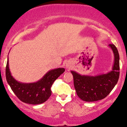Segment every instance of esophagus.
Instances as JSON below:
<instances>
[{
	"label": "esophagus",
	"mask_w": 127,
	"mask_h": 127,
	"mask_svg": "<svg viewBox=\"0 0 127 127\" xmlns=\"http://www.w3.org/2000/svg\"><path fill=\"white\" fill-rule=\"evenodd\" d=\"M66 67H67L68 69H69L71 68V66L69 64H66Z\"/></svg>",
	"instance_id": "obj_1"
}]
</instances>
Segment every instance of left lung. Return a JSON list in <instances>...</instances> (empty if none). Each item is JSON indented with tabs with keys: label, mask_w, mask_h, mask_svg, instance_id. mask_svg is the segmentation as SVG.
Instances as JSON below:
<instances>
[{
	"label": "left lung",
	"mask_w": 127,
	"mask_h": 127,
	"mask_svg": "<svg viewBox=\"0 0 127 127\" xmlns=\"http://www.w3.org/2000/svg\"><path fill=\"white\" fill-rule=\"evenodd\" d=\"M109 46L114 55L112 70L107 74L96 76L82 75L71 71L74 78V85L78 96L87 102L96 101L106 98L117 84L120 74L119 55L114 44Z\"/></svg>",
	"instance_id": "left-lung-1"
}]
</instances>
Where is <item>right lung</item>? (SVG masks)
Listing matches in <instances>:
<instances>
[{"label": "right lung", "instance_id": "obj_1", "mask_svg": "<svg viewBox=\"0 0 127 127\" xmlns=\"http://www.w3.org/2000/svg\"><path fill=\"white\" fill-rule=\"evenodd\" d=\"M65 69L58 68L50 70L37 82L25 84L16 81L10 71L7 59L5 75L7 81L13 93L23 103L39 104L45 102L52 95L51 87L53 82Z\"/></svg>", "mask_w": 127, "mask_h": 127}]
</instances>
